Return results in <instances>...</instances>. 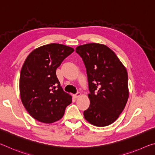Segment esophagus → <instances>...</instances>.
Instances as JSON below:
<instances>
[{
    "label": "esophagus",
    "instance_id": "1",
    "mask_svg": "<svg viewBox=\"0 0 155 155\" xmlns=\"http://www.w3.org/2000/svg\"><path fill=\"white\" fill-rule=\"evenodd\" d=\"M81 94L80 93V92H77V94H74V97L75 98H78V97H80L81 96Z\"/></svg>",
    "mask_w": 155,
    "mask_h": 155
}]
</instances>
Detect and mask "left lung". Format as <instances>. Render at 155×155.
<instances>
[{
    "instance_id": "8db88e82",
    "label": "left lung",
    "mask_w": 155,
    "mask_h": 155,
    "mask_svg": "<svg viewBox=\"0 0 155 155\" xmlns=\"http://www.w3.org/2000/svg\"><path fill=\"white\" fill-rule=\"evenodd\" d=\"M87 74L90 104L83 112L90 124L103 127L118 118L127 103V70L115 52L104 44L90 43L77 47Z\"/></svg>"
}]
</instances>
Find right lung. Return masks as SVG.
<instances>
[{"label":"right lung","instance_id":"add662e5","mask_svg":"<svg viewBox=\"0 0 155 155\" xmlns=\"http://www.w3.org/2000/svg\"><path fill=\"white\" fill-rule=\"evenodd\" d=\"M74 51L52 43L34 49L25 59L20 76V98L28 114L38 121L46 124L58 121L72 103V96L60 85L56 70Z\"/></svg>","mask_w":155,"mask_h":155}]
</instances>
